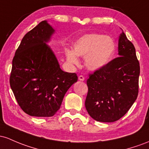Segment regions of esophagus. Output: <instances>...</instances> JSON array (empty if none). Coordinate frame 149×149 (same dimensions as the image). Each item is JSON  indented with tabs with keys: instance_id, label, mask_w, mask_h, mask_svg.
Returning <instances> with one entry per match:
<instances>
[{
	"instance_id": "obj_1",
	"label": "esophagus",
	"mask_w": 149,
	"mask_h": 149,
	"mask_svg": "<svg viewBox=\"0 0 149 149\" xmlns=\"http://www.w3.org/2000/svg\"><path fill=\"white\" fill-rule=\"evenodd\" d=\"M78 79H79V81H84V77L82 75H80V76H79Z\"/></svg>"
}]
</instances>
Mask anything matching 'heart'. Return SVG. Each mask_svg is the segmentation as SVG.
I'll use <instances>...</instances> for the list:
<instances>
[{
    "label": "heart",
    "instance_id": "b5f03b06",
    "mask_svg": "<svg viewBox=\"0 0 149 149\" xmlns=\"http://www.w3.org/2000/svg\"><path fill=\"white\" fill-rule=\"evenodd\" d=\"M116 52V43L111 36L101 34H85L75 40L72 51L67 49V61L77 65V57L85 58L84 64L90 71H99L109 65Z\"/></svg>",
    "mask_w": 149,
    "mask_h": 149
}]
</instances>
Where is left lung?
<instances>
[{"label": "left lung", "mask_w": 149, "mask_h": 149, "mask_svg": "<svg viewBox=\"0 0 149 149\" xmlns=\"http://www.w3.org/2000/svg\"><path fill=\"white\" fill-rule=\"evenodd\" d=\"M118 56L108 66L89 76L85 107L93 120L117 121L136 101L140 67L135 48L124 32L118 39Z\"/></svg>", "instance_id": "obj_1"}]
</instances>
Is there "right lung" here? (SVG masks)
<instances>
[{
  "instance_id": "add662e5",
  "label": "right lung",
  "mask_w": 149,
  "mask_h": 149,
  "mask_svg": "<svg viewBox=\"0 0 149 149\" xmlns=\"http://www.w3.org/2000/svg\"><path fill=\"white\" fill-rule=\"evenodd\" d=\"M55 33L47 21L41 22L25 34L13 60L10 87L19 106L31 116H53L77 81L75 73L61 69L48 45Z\"/></svg>"
}]
</instances>
